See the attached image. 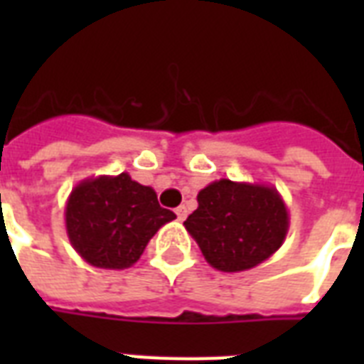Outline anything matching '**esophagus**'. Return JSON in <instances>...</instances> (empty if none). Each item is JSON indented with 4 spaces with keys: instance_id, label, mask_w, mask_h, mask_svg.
Listing matches in <instances>:
<instances>
[{
    "instance_id": "obj_1",
    "label": "esophagus",
    "mask_w": 364,
    "mask_h": 364,
    "mask_svg": "<svg viewBox=\"0 0 364 364\" xmlns=\"http://www.w3.org/2000/svg\"><path fill=\"white\" fill-rule=\"evenodd\" d=\"M176 215H177V219H179V221H185V219H187V215H188L187 208H185V205H179V208L176 210Z\"/></svg>"
}]
</instances>
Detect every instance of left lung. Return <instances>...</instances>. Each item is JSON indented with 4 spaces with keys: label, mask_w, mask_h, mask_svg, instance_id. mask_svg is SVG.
<instances>
[{
    "label": "left lung",
    "mask_w": 364,
    "mask_h": 364,
    "mask_svg": "<svg viewBox=\"0 0 364 364\" xmlns=\"http://www.w3.org/2000/svg\"><path fill=\"white\" fill-rule=\"evenodd\" d=\"M196 200L198 208L183 225L215 270L255 268L285 242L289 211L272 185L219 179Z\"/></svg>",
    "instance_id": "8db88e82"
}]
</instances>
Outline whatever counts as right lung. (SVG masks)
<instances>
[{
  "instance_id": "add662e5",
  "label": "right lung",
  "mask_w": 364,
  "mask_h": 364,
  "mask_svg": "<svg viewBox=\"0 0 364 364\" xmlns=\"http://www.w3.org/2000/svg\"><path fill=\"white\" fill-rule=\"evenodd\" d=\"M65 232L81 259L96 268H130L176 213L160 208L151 187L126 171L77 183L65 202Z\"/></svg>"
}]
</instances>
